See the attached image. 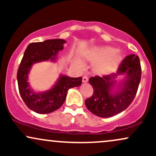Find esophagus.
<instances>
[{"label": "esophagus", "instance_id": "esophagus-1", "mask_svg": "<svg viewBox=\"0 0 156 156\" xmlns=\"http://www.w3.org/2000/svg\"><path fill=\"white\" fill-rule=\"evenodd\" d=\"M88 80H89V78L87 76H84L83 78H82V81H83V83H87Z\"/></svg>", "mask_w": 156, "mask_h": 156}]
</instances>
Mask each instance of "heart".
Returning a JSON list of instances; mask_svg holds the SVG:
<instances>
[{
    "label": "heart",
    "instance_id": "heart-1",
    "mask_svg": "<svg viewBox=\"0 0 156 156\" xmlns=\"http://www.w3.org/2000/svg\"><path fill=\"white\" fill-rule=\"evenodd\" d=\"M89 62H97L94 64V71L99 74H108L117 67L122 59V55L115 48L108 46L93 47L87 55ZM79 64L82 66L81 63Z\"/></svg>",
    "mask_w": 156,
    "mask_h": 156
}]
</instances>
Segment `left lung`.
Returning <instances> with one entry per match:
<instances>
[{"label": "left lung", "mask_w": 156, "mask_h": 156, "mask_svg": "<svg viewBox=\"0 0 156 156\" xmlns=\"http://www.w3.org/2000/svg\"><path fill=\"white\" fill-rule=\"evenodd\" d=\"M125 75L120 82L117 76ZM140 60L134 54L125 57L117 73L89 78L94 89L92 96L85 101L89 112L100 117H111L125 110L136 94L141 80Z\"/></svg>", "instance_id": "left-lung-1"}]
</instances>
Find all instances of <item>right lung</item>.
Returning <instances> with one entry per match:
<instances>
[{"label":"right lung","mask_w":156,"mask_h":156,"mask_svg":"<svg viewBox=\"0 0 156 156\" xmlns=\"http://www.w3.org/2000/svg\"><path fill=\"white\" fill-rule=\"evenodd\" d=\"M66 42L62 39L32 42L25 51L17 74L19 92L27 106L38 114H44L55 112L63 105L67 91L81 85V77L72 78L61 74L51 89L44 92H36L28 81L32 66L46 61L56 62L57 55L64 49V44Z\"/></svg>","instance_id":"1"}]
</instances>
